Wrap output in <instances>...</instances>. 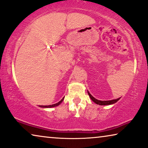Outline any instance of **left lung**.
Wrapping results in <instances>:
<instances>
[{
  "label": "left lung",
  "mask_w": 148,
  "mask_h": 148,
  "mask_svg": "<svg viewBox=\"0 0 148 148\" xmlns=\"http://www.w3.org/2000/svg\"><path fill=\"white\" fill-rule=\"evenodd\" d=\"M88 93L89 96H90V98H91V100H92L94 102L96 103V104H98V105H102V106H105V105L113 104H114V103H116L117 101H119V100H120V98H117V99H115V100H106V101L98 100H97V99L95 98L94 97H93L92 95L90 94V93L88 92Z\"/></svg>",
  "instance_id": "1"
}]
</instances>
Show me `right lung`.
Here are the masks:
<instances>
[{
	"label": "right lung",
	"mask_w": 148,
	"mask_h": 148,
	"mask_svg": "<svg viewBox=\"0 0 148 148\" xmlns=\"http://www.w3.org/2000/svg\"><path fill=\"white\" fill-rule=\"evenodd\" d=\"M64 97L60 101V102H58V103H56V104H54L49 105V106H40V107H42V108H52V107H56V106H58V105H59V104H61L62 102V101H63V100H64Z\"/></svg>",
	"instance_id": "1"
}]
</instances>
